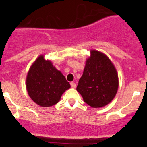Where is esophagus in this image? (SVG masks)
Here are the masks:
<instances>
[{
	"label": "esophagus",
	"mask_w": 147,
	"mask_h": 147,
	"mask_svg": "<svg viewBox=\"0 0 147 147\" xmlns=\"http://www.w3.org/2000/svg\"><path fill=\"white\" fill-rule=\"evenodd\" d=\"M70 86H71L72 88H76V84L74 83V82H71V83H70Z\"/></svg>",
	"instance_id": "1"
}]
</instances>
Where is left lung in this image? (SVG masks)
Returning <instances> with one entry per match:
<instances>
[{
  "mask_svg": "<svg viewBox=\"0 0 147 147\" xmlns=\"http://www.w3.org/2000/svg\"><path fill=\"white\" fill-rule=\"evenodd\" d=\"M118 86L117 70L109 57L97 50H90L77 87L84 102L92 108L107 105L115 97Z\"/></svg>",
  "mask_w": 147,
  "mask_h": 147,
  "instance_id": "obj_1",
  "label": "left lung"
}]
</instances>
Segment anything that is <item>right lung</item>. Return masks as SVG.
Masks as SVG:
<instances>
[{"label":"right lung","mask_w":147,"mask_h":147,"mask_svg":"<svg viewBox=\"0 0 147 147\" xmlns=\"http://www.w3.org/2000/svg\"><path fill=\"white\" fill-rule=\"evenodd\" d=\"M70 88L65 77L50 60L40 55L30 67L26 78L28 95L38 105L49 107L57 104Z\"/></svg>","instance_id":"add662e5"}]
</instances>
